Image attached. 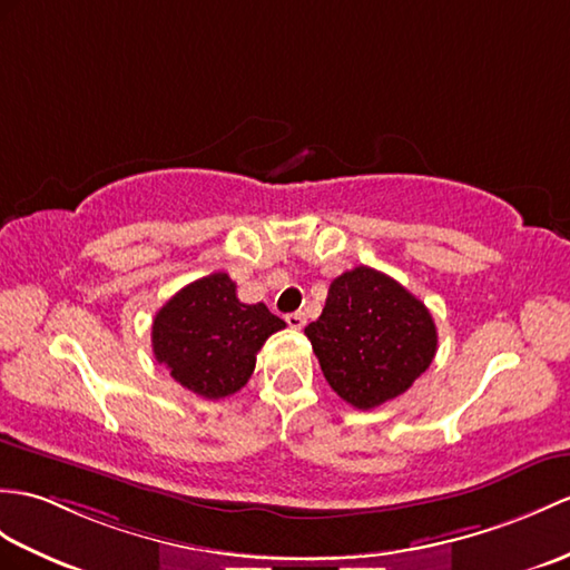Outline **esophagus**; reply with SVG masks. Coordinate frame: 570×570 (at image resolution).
I'll return each instance as SVG.
<instances>
[{
  "label": "esophagus",
  "instance_id": "obj_1",
  "mask_svg": "<svg viewBox=\"0 0 570 570\" xmlns=\"http://www.w3.org/2000/svg\"><path fill=\"white\" fill-rule=\"evenodd\" d=\"M286 323H288V327L301 330L303 325H306V315H303V313H288L286 315Z\"/></svg>",
  "mask_w": 570,
  "mask_h": 570
}]
</instances>
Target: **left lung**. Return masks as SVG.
Instances as JSON below:
<instances>
[{
	"mask_svg": "<svg viewBox=\"0 0 570 570\" xmlns=\"http://www.w3.org/2000/svg\"><path fill=\"white\" fill-rule=\"evenodd\" d=\"M306 335L330 389L360 410L399 399L436 352L425 303L364 264L330 284L325 308Z\"/></svg>",
	"mask_w": 570,
	"mask_h": 570,
	"instance_id": "left-lung-1",
	"label": "left lung"
}]
</instances>
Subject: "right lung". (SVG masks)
Wrapping results in <instances>:
<instances>
[{
  "label": "right lung",
  "instance_id": "add662e5",
  "mask_svg": "<svg viewBox=\"0 0 570 570\" xmlns=\"http://www.w3.org/2000/svg\"><path fill=\"white\" fill-rule=\"evenodd\" d=\"M235 288L225 272L208 274L177 291L153 321L155 360L208 401L240 391L264 342L286 327L264 303H243Z\"/></svg>",
  "mask_w": 570,
  "mask_h": 570
}]
</instances>
